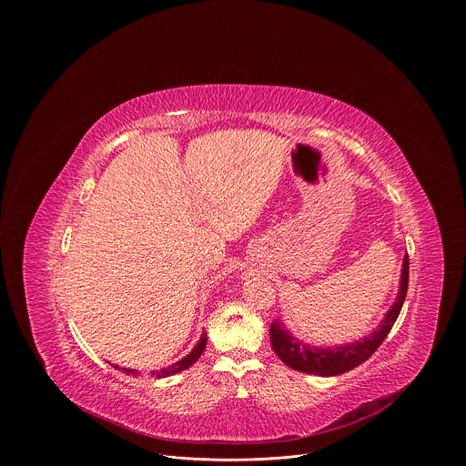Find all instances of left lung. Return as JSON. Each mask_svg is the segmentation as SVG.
Segmentation results:
<instances>
[{"mask_svg": "<svg viewBox=\"0 0 466 466\" xmlns=\"http://www.w3.org/2000/svg\"><path fill=\"white\" fill-rule=\"evenodd\" d=\"M408 284H410V258L406 254L404 265H402V275H400V289H398V297L394 304L389 308L383 320L372 334L360 341L339 345V347H311L293 338L280 320H273L269 329L271 347L275 354L288 367L299 372L317 374V376H338V374L349 372L358 365L365 363L383 343L392 324L396 322L398 315H400V309L408 295Z\"/></svg>", "mask_w": 466, "mask_h": 466, "instance_id": "obj_1", "label": "left lung"}]
</instances>
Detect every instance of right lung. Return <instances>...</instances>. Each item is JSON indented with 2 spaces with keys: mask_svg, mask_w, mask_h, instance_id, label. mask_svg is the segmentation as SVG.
Returning <instances> with one entry per match:
<instances>
[{
  "mask_svg": "<svg viewBox=\"0 0 466 466\" xmlns=\"http://www.w3.org/2000/svg\"><path fill=\"white\" fill-rule=\"evenodd\" d=\"M205 347H207V334H203L201 336V339H198V343L195 345V349L186 356V358H182L180 361H177V363H173V365H169L167 369H160V370H157V372H153L151 376H157V378H167V376H173V374H177V372H180V370H186V369H189L198 358H201V354H203V350H205ZM114 369H119L117 365H114ZM127 374H138V370H132V369H123Z\"/></svg>",
  "mask_w": 466,
  "mask_h": 466,
  "instance_id": "1",
  "label": "right lung"
}]
</instances>
